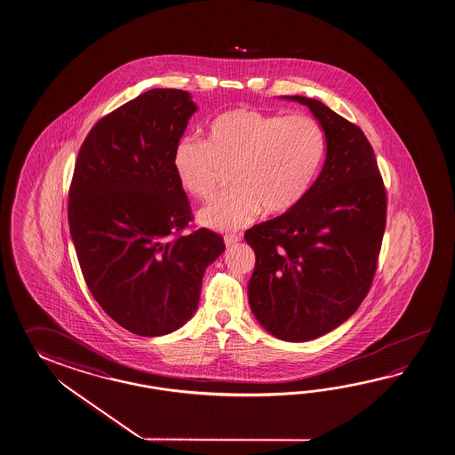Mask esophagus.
I'll return each instance as SVG.
<instances>
[{
	"label": "esophagus",
	"mask_w": 455,
	"mask_h": 455,
	"mask_svg": "<svg viewBox=\"0 0 455 455\" xmlns=\"http://www.w3.org/2000/svg\"><path fill=\"white\" fill-rule=\"evenodd\" d=\"M225 244H227V248H232V246H235L236 243L240 242L242 240V236L240 235H225Z\"/></svg>",
	"instance_id": "esophagus-1"
}]
</instances>
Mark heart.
I'll return each mask as SVG.
<instances>
[{"label": "heart", "mask_w": 455, "mask_h": 455, "mask_svg": "<svg viewBox=\"0 0 455 455\" xmlns=\"http://www.w3.org/2000/svg\"><path fill=\"white\" fill-rule=\"evenodd\" d=\"M324 131L305 113L280 116L238 107L219 113L205 140H185L173 152V170L188 195H212L222 170L232 189L213 196L199 222L215 230H238L259 215L283 213L309 193L323 164Z\"/></svg>", "instance_id": "b5f03b06"}]
</instances>
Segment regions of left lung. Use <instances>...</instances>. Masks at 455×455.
I'll use <instances>...</instances> for the list:
<instances>
[{
    "label": "left lung",
    "mask_w": 455,
    "mask_h": 455,
    "mask_svg": "<svg viewBox=\"0 0 455 455\" xmlns=\"http://www.w3.org/2000/svg\"><path fill=\"white\" fill-rule=\"evenodd\" d=\"M285 99L307 105L323 126L324 167L299 204L244 233L256 254L248 298L267 332L307 342L345 323L368 295L387 195L371 144L356 124L315 99Z\"/></svg>",
    "instance_id": "left-lung-1"
}]
</instances>
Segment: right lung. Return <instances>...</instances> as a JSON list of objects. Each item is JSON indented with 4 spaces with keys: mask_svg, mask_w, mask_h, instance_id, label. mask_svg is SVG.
<instances>
[{
    "mask_svg": "<svg viewBox=\"0 0 455 455\" xmlns=\"http://www.w3.org/2000/svg\"><path fill=\"white\" fill-rule=\"evenodd\" d=\"M196 110L178 89L121 105L84 140L69 186L84 280L115 323L142 337L170 334L195 315L205 269L225 251L207 228L185 233L193 213L173 152Z\"/></svg>",
    "mask_w": 455,
    "mask_h": 455,
    "instance_id": "1",
    "label": "right lung"
}]
</instances>
